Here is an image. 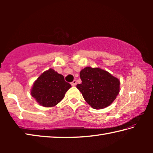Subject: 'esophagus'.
Returning a JSON list of instances; mask_svg holds the SVG:
<instances>
[{
	"label": "esophagus",
	"mask_w": 153,
	"mask_h": 153,
	"mask_svg": "<svg viewBox=\"0 0 153 153\" xmlns=\"http://www.w3.org/2000/svg\"><path fill=\"white\" fill-rule=\"evenodd\" d=\"M71 86H75L77 84V81L76 80H74V81L71 83Z\"/></svg>",
	"instance_id": "esophagus-1"
}]
</instances>
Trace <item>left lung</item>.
Returning a JSON list of instances; mask_svg holds the SVG:
<instances>
[{"mask_svg":"<svg viewBox=\"0 0 153 153\" xmlns=\"http://www.w3.org/2000/svg\"><path fill=\"white\" fill-rule=\"evenodd\" d=\"M79 76L82 84H77V88L94 109L108 107L120 93V79L104 69L86 67L82 69Z\"/></svg>","mask_w":153,"mask_h":153,"instance_id":"left-lung-1","label":"left lung"}]
</instances>
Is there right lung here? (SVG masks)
<instances>
[{"instance_id":"1","label":"right lung","mask_w":153,"mask_h":153,"mask_svg":"<svg viewBox=\"0 0 153 153\" xmlns=\"http://www.w3.org/2000/svg\"><path fill=\"white\" fill-rule=\"evenodd\" d=\"M71 84L65 81L63 75L53 69L45 71L33 84L31 95L38 104L45 107H53L61 102Z\"/></svg>"}]
</instances>
